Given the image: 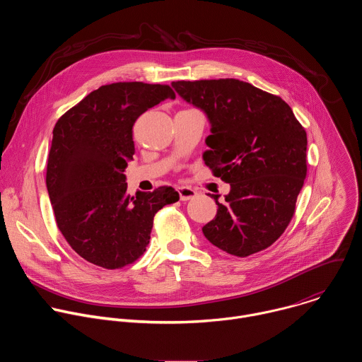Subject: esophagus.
Instances as JSON below:
<instances>
[{
    "instance_id": "esophagus-1",
    "label": "esophagus",
    "mask_w": 362,
    "mask_h": 362,
    "mask_svg": "<svg viewBox=\"0 0 362 362\" xmlns=\"http://www.w3.org/2000/svg\"><path fill=\"white\" fill-rule=\"evenodd\" d=\"M177 192H179V196H180V200L186 202V200H190L193 197H196L197 192L189 186H180L177 187Z\"/></svg>"
}]
</instances>
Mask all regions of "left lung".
Returning <instances> with one entry per match:
<instances>
[{
  "mask_svg": "<svg viewBox=\"0 0 362 362\" xmlns=\"http://www.w3.org/2000/svg\"><path fill=\"white\" fill-rule=\"evenodd\" d=\"M177 94L211 122L203 160L230 185L203 235L245 257L286 229L306 177V132L279 97L236 78L173 81Z\"/></svg>",
  "mask_w": 362,
  "mask_h": 362,
  "instance_id": "1",
  "label": "left lung"
}]
</instances>
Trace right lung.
Returning <instances> with one entry per match:
<instances>
[{
    "instance_id": "right-lung-1",
    "label": "right lung",
    "mask_w": 362,
    "mask_h": 362,
    "mask_svg": "<svg viewBox=\"0 0 362 362\" xmlns=\"http://www.w3.org/2000/svg\"><path fill=\"white\" fill-rule=\"evenodd\" d=\"M175 97L166 84H106L56 123L47 190L60 232L87 262L119 269L137 261L148 245L154 215L179 200L170 186L130 196L124 175L134 154V122Z\"/></svg>"
}]
</instances>
